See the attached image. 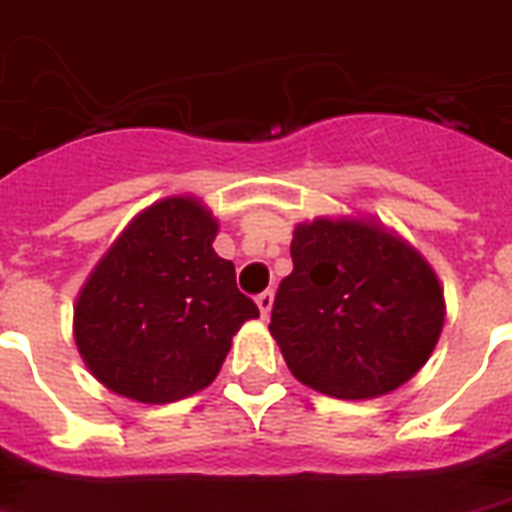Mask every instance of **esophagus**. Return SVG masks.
<instances>
[{"label": "esophagus", "mask_w": 512, "mask_h": 512, "mask_svg": "<svg viewBox=\"0 0 512 512\" xmlns=\"http://www.w3.org/2000/svg\"><path fill=\"white\" fill-rule=\"evenodd\" d=\"M272 302H275V297H272V292H261L259 297H256V305H259L261 319H267V316H270Z\"/></svg>", "instance_id": "obj_1"}]
</instances>
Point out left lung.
Instances as JSON below:
<instances>
[{"label": "left lung", "mask_w": 512, "mask_h": 512, "mask_svg": "<svg viewBox=\"0 0 512 512\" xmlns=\"http://www.w3.org/2000/svg\"><path fill=\"white\" fill-rule=\"evenodd\" d=\"M270 333L297 382L341 401L398 390L434 354L445 292L412 242L365 215L294 226Z\"/></svg>", "instance_id": "left-lung-1"}]
</instances>
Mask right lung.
<instances>
[{
	"mask_svg": "<svg viewBox=\"0 0 512 512\" xmlns=\"http://www.w3.org/2000/svg\"><path fill=\"white\" fill-rule=\"evenodd\" d=\"M196 196H166L122 229L73 305L89 374L136 404H174L210 387L242 324L259 316L212 242Z\"/></svg>",
	"mask_w": 512,
	"mask_h": 512,
	"instance_id": "1",
	"label": "right lung"
}]
</instances>
